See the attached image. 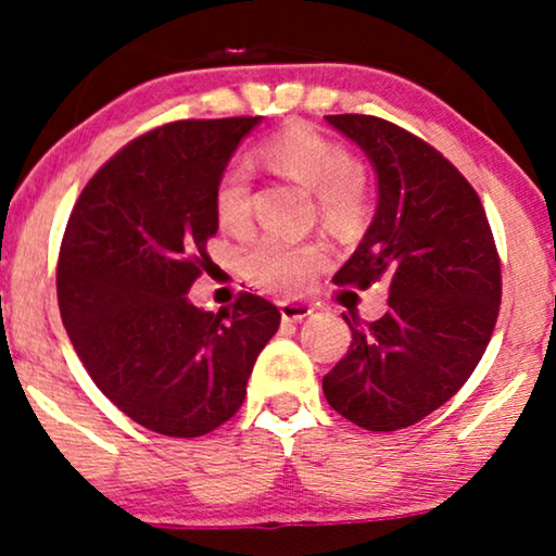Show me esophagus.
Wrapping results in <instances>:
<instances>
[{
	"label": "esophagus",
	"instance_id": "esophagus-1",
	"mask_svg": "<svg viewBox=\"0 0 556 556\" xmlns=\"http://www.w3.org/2000/svg\"><path fill=\"white\" fill-rule=\"evenodd\" d=\"M280 308V318H283L286 324H295V321H303V318L311 316V306H306V303H293V301H283L278 303Z\"/></svg>",
	"mask_w": 556,
	"mask_h": 556
}]
</instances>
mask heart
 Here are the masks:
<instances>
[{
	"mask_svg": "<svg viewBox=\"0 0 556 556\" xmlns=\"http://www.w3.org/2000/svg\"><path fill=\"white\" fill-rule=\"evenodd\" d=\"M273 169L286 174L316 194L318 212L331 227H352L367 210V192L356 174V159L344 143L311 126H293L261 147ZM250 179L245 164L225 166L215 185V217L225 232H242L250 225ZM326 263L321 245L268 235L245 255V273L255 286L280 293H301Z\"/></svg>",
	"mask_w": 556,
	"mask_h": 556,
	"instance_id": "1",
	"label": "heart"
}]
</instances>
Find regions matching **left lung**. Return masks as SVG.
Instances as JSON below:
<instances>
[{"mask_svg":"<svg viewBox=\"0 0 556 556\" xmlns=\"http://www.w3.org/2000/svg\"><path fill=\"white\" fill-rule=\"evenodd\" d=\"M326 124L367 154L377 210L333 283H387L382 318L352 329L324 377L329 405L364 430L390 432L435 413L473 375L501 303V263L476 189L430 143L375 116Z\"/></svg>","mask_w":556,"mask_h":556,"instance_id":"8db88e82","label":"left lung"}]
</instances>
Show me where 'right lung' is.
Listing matches in <instances>:
<instances>
[{
    "instance_id": "right-lung-1",
    "label": "right lung",
    "mask_w": 556,
    "mask_h": 556,
    "mask_svg": "<svg viewBox=\"0 0 556 556\" xmlns=\"http://www.w3.org/2000/svg\"><path fill=\"white\" fill-rule=\"evenodd\" d=\"M261 121L154 128L98 169L67 219L58 261L67 337L98 390L159 435L200 438L230 420L280 326L261 295L240 293L217 314L187 295L219 227V174Z\"/></svg>"
}]
</instances>
